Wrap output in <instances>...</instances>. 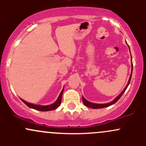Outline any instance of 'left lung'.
<instances>
[{
    "label": "left lung",
    "mask_w": 146,
    "mask_h": 146,
    "mask_svg": "<svg viewBox=\"0 0 146 146\" xmlns=\"http://www.w3.org/2000/svg\"><path fill=\"white\" fill-rule=\"evenodd\" d=\"M131 62H132V59H131ZM132 70H133V64H132L131 73V76H130V78H129V82H128V84H127V85H126V88H125L124 90H123L122 91L120 95H119V96H117V98H116L115 99H114L112 102H111L107 103V104H95V103H92V102H88V100H85V98H83V97H82V102H83V104H85V106H87V107H90V108H92V109H100V108H104V107H109V106L111 105V104H114V103L117 102L118 101L119 99H120L121 97L122 96V95H123V92H124L125 91H126V88H127V87L129 86V83H130L131 79V76H132Z\"/></svg>",
    "instance_id": "obj_1"
}]
</instances>
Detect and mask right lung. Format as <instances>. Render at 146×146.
I'll return each instance as SVG.
<instances>
[{"mask_svg":"<svg viewBox=\"0 0 146 146\" xmlns=\"http://www.w3.org/2000/svg\"><path fill=\"white\" fill-rule=\"evenodd\" d=\"M63 92H64V89L62 90V91L60 93L59 96H58V99L57 100L52 104H50V105H46V106H41V105H36V104H31V103L27 102L25 101L24 100L21 99V100L26 104V105L28 106L29 107L32 109H35L36 110H39V111H51V110H56V108H58L59 107V105L61 104V98H62V95H63Z\"/></svg>","mask_w":146,"mask_h":146,"instance_id":"1","label":"right lung"}]
</instances>
